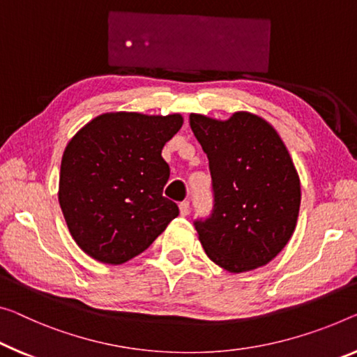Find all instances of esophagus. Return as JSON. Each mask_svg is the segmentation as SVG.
Segmentation results:
<instances>
[{"label": "esophagus", "instance_id": "esophagus-1", "mask_svg": "<svg viewBox=\"0 0 357 357\" xmlns=\"http://www.w3.org/2000/svg\"><path fill=\"white\" fill-rule=\"evenodd\" d=\"M178 209H180V215L186 217V215H188V213H190V202H188V201L180 202V204H178Z\"/></svg>", "mask_w": 357, "mask_h": 357}]
</instances>
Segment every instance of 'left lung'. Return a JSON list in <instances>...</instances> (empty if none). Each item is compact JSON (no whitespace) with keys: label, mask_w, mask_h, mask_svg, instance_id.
Segmentation results:
<instances>
[{"label":"left lung","mask_w":357,"mask_h":357,"mask_svg":"<svg viewBox=\"0 0 357 357\" xmlns=\"http://www.w3.org/2000/svg\"><path fill=\"white\" fill-rule=\"evenodd\" d=\"M209 160L213 209L195 228L209 259L229 273L270 263L297 227L300 178L276 129L249 112L227 121L190 114Z\"/></svg>","instance_id":"left-lung-1"}]
</instances>
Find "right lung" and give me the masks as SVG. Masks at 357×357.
Here are the masks:
<instances>
[{"label": "right lung", "instance_id": "add662e5", "mask_svg": "<svg viewBox=\"0 0 357 357\" xmlns=\"http://www.w3.org/2000/svg\"><path fill=\"white\" fill-rule=\"evenodd\" d=\"M182 114L103 113L73 135L60 164L59 202L71 238L92 259L121 265L142 254L178 215L162 196L161 151Z\"/></svg>", "mask_w": 357, "mask_h": 357}]
</instances>
